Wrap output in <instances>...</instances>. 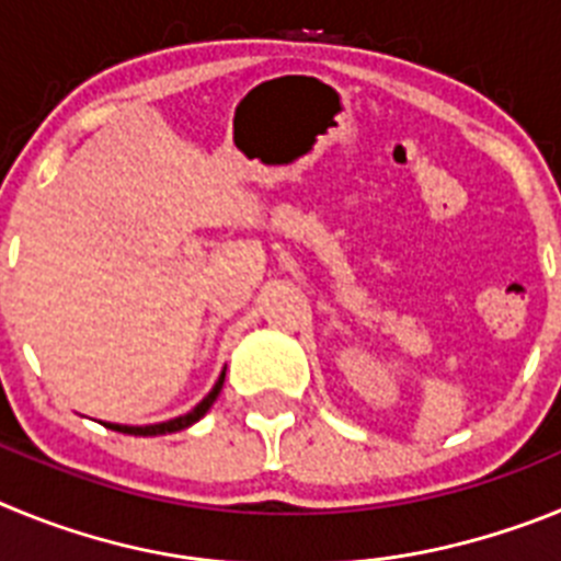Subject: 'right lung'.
Listing matches in <instances>:
<instances>
[{
	"mask_svg": "<svg viewBox=\"0 0 561 561\" xmlns=\"http://www.w3.org/2000/svg\"><path fill=\"white\" fill-rule=\"evenodd\" d=\"M225 374H227V368L221 370L219 381L213 385L210 393H207L205 399L196 404V408L187 410L185 415H176V419H171V421H160V424H146V427H128V424H112V421H103V427L114 430V433H123V435H168V433H180V430H187L191 424H196L199 419H205L207 410L213 408V401L219 399L221 388H225Z\"/></svg>",
	"mask_w": 561,
	"mask_h": 561,
	"instance_id": "1",
	"label": "right lung"
}]
</instances>
